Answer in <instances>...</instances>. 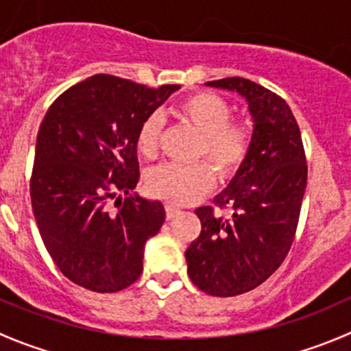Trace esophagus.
I'll return each instance as SVG.
<instances>
[{"label":"esophagus","mask_w":351,"mask_h":351,"mask_svg":"<svg viewBox=\"0 0 351 351\" xmlns=\"http://www.w3.org/2000/svg\"><path fill=\"white\" fill-rule=\"evenodd\" d=\"M165 208H166V219H173L180 212V208H176L175 205L171 204H166Z\"/></svg>","instance_id":"1"}]
</instances>
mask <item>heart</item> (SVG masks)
I'll use <instances>...</instances> for the list:
<instances>
[{
    "mask_svg": "<svg viewBox=\"0 0 351 351\" xmlns=\"http://www.w3.org/2000/svg\"><path fill=\"white\" fill-rule=\"evenodd\" d=\"M176 113L200 134L197 156L208 158L221 178H231L244 165L253 146V123L247 119H232V108L224 98L210 91H198L180 101ZM161 125V117L156 113L141 123L136 136L141 156L154 158L158 153ZM214 182L215 173L207 161L162 162L146 176L147 192L175 205L198 200L214 186Z\"/></svg>",
    "mask_w": 351,
    "mask_h": 351,
    "instance_id": "heart-1",
    "label": "heart"
}]
</instances>
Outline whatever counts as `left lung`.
Here are the masks:
<instances>
[{
    "label": "left lung",
    "instance_id": "left-lung-1",
    "mask_svg": "<svg viewBox=\"0 0 351 351\" xmlns=\"http://www.w3.org/2000/svg\"><path fill=\"white\" fill-rule=\"evenodd\" d=\"M205 84L238 91L254 122L250 156L214 200L232 215L198 207L200 236L185 251L189 277L202 292L232 297L263 284L285 260L299 224L307 162L300 129L284 98L239 76Z\"/></svg>",
    "mask_w": 351,
    "mask_h": 351
}]
</instances>
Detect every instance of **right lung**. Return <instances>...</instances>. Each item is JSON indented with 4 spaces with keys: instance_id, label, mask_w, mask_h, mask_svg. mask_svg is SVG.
Returning a JSON list of instances; mask_svg holds the SVG:
<instances>
[{
    "instance_id": "add662e5",
    "label": "right lung",
    "mask_w": 351,
    "mask_h": 351,
    "mask_svg": "<svg viewBox=\"0 0 351 351\" xmlns=\"http://www.w3.org/2000/svg\"><path fill=\"white\" fill-rule=\"evenodd\" d=\"M178 88L95 74L59 95L45 113L32 210L52 261L76 285L119 292L143 274L144 246L161 229L165 207L137 195L110 200L136 189L137 130Z\"/></svg>"
}]
</instances>
